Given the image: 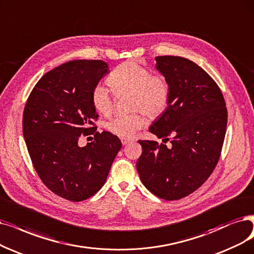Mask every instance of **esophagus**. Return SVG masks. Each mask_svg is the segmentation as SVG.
<instances>
[{"instance_id": "34e87169", "label": "esophagus", "mask_w": 254, "mask_h": 254, "mask_svg": "<svg viewBox=\"0 0 254 254\" xmlns=\"http://www.w3.org/2000/svg\"><path fill=\"white\" fill-rule=\"evenodd\" d=\"M121 141H122V145H127V144H129L130 141H131V139H129V138H126V137H122L121 138Z\"/></svg>"}]
</instances>
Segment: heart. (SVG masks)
<instances>
[{"instance_id": "obj_1", "label": "heart", "mask_w": 254, "mask_h": 254, "mask_svg": "<svg viewBox=\"0 0 254 254\" xmlns=\"http://www.w3.org/2000/svg\"><path fill=\"white\" fill-rule=\"evenodd\" d=\"M107 84L115 95L130 94L131 109L141 110L149 118H156L167 109L171 88L166 78L152 75L150 69L135 60L119 64L107 77ZM92 103L97 113L107 116L113 109V98L103 85H97L92 92ZM146 123L138 111L119 115L106 123V129L121 137L133 136Z\"/></svg>"}]
</instances>
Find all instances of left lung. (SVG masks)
Masks as SVG:
<instances>
[{
    "mask_svg": "<svg viewBox=\"0 0 254 254\" xmlns=\"http://www.w3.org/2000/svg\"><path fill=\"white\" fill-rule=\"evenodd\" d=\"M156 69L171 88L167 109L149 131L164 143L138 140L136 169L143 185L161 199L178 200L210 176L220 158L227 126L221 89L205 70L179 56H157Z\"/></svg>",
    "mask_w": 254,
    "mask_h": 254,
    "instance_id": "8db88e82",
    "label": "left lung"
}]
</instances>
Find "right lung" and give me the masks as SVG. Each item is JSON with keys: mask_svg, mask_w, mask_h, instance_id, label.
Masks as SVG:
<instances>
[{"mask_svg": "<svg viewBox=\"0 0 254 254\" xmlns=\"http://www.w3.org/2000/svg\"><path fill=\"white\" fill-rule=\"evenodd\" d=\"M108 73L102 60H73L45 74L30 94L23 133L39 178L54 194L69 201L95 195L107 179L122 147L118 136L96 132L98 114L92 92ZM81 134L95 139L78 146Z\"/></svg>", "mask_w": 254, "mask_h": 254, "instance_id": "1", "label": "right lung"}]
</instances>
